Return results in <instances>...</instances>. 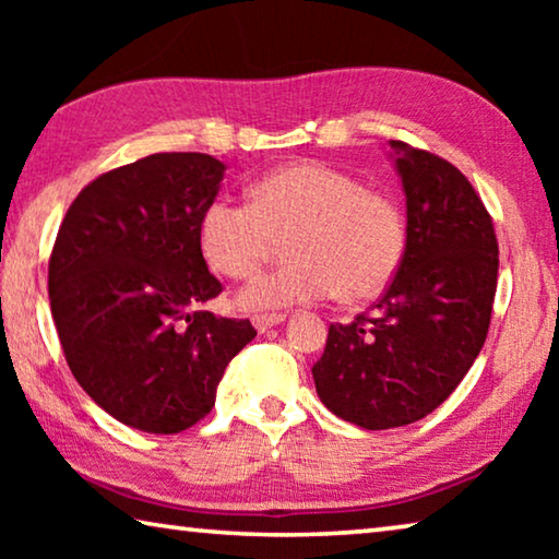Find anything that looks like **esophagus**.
I'll list each match as a JSON object with an SVG mask.
<instances>
[{
	"mask_svg": "<svg viewBox=\"0 0 559 559\" xmlns=\"http://www.w3.org/2000/svg\"><path fill=\"white\" fill-rule=\"evenodd\" d=\"M283 320H286V313H271V316H253L251 323L259 333H266V330H271L273 325H281Z\"/></svg>",
	"mask_w": 559,
	"mask_h": 559,
	"instance_id": "esophagus-1",
	"label": "esophagus"
}]
</instances>
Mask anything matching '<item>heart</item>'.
<instances>
[{"mask_svg":"<svg viewBox=\"0 0 559 559\" xmlns=\"http://www.w3.org/2000/svg\"><path fill=\"white\" fill-rule=\"evenodd\" d=\"M286 234L290 261L249 281L241 308L283 310L333 293L372 298L390 286L406 249L400 206L323 163L283 165L251 187V202L216 197L200 216L204 259L231 278L257 271Z\"/></svg>","mask_w":559,"mask_h":559,"instance_id":"1","label":"heart"}]
</instances>
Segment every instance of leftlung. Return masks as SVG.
Masks as SVG:
<instances>
[{
  "instance_id": "left-lung-1",
  "label": "left lung",
  "mask_w": 559,
  "mask_h": 559,
  "mask_svg": "<svg viewBox=\"0 0 559 559\" xmlns=\"http://www.w3.org/2000/svg\"><path fill=\"white\" fill-rule=\"evenodd\" d=\"M402 179L406 249L372 318L330 325L313 365L330 412L362 429L419 421L449 400L486 343L498 241L480 197L456 167L390 140Z\"/></svg>"
}]
</instances>
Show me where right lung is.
I'll use <instances>...</instances> for the list:
<instances>
[{
	"mask_svg": "<svg viewBox=\"0 0 559 559\" xmlns=\"http://www.w3.org/2000/svg\"><path fill=\"white\" fill-rule=\"evenodd\" d=\"M224 173L212 155H147L93 179L56 236L49 298L66 362L126 427L179 433L204 419L226 365L257 337L249 320L200 310L222 293L200 216Z\"/></svg>",
	"mask_w": 559,
	"mask_h": 559,
	"instance_id": "obj_1",
	"label": "right lung"
}]
</instances>
